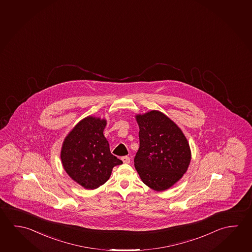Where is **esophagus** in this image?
Masks as SVG:
<instances>
[{"mask_svg":"<svg viewBox=\"0 0 252 252\" xmlns=\"http://www.w3.org/2000/svg\"><path fill=\"white\" fill-rule=\"evenodd\" d=\"M121 159H122V161H123V163H130V161H131V158H130L129 157H127V156L122 157Z\"/></svg>","mask_w":252,"mask_h":252,"instance_id":"obj_1","label":"esophagus"}]
</instances>
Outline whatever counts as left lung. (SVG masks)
Instances as JSON below:
<instances>
[{
  "label": "left lung",
  "instance_id": "obj_1",
  "mask_svg": "<svg viewBox=\"0 0 252 252\" xmlns=\"http://www.w3.org/2000/svg\"><path fill=\"white\" fill-rule=\"evenodd\" d=\"M136 120L140 148L134 158L135 169L150 189H167L188 170L189 144L177 125L160 111L137 115Z\"/></svg>",
  "mask_w": 252,
  "mask_h": 252
}]
</instances>
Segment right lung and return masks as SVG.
Masks as SVG:
<instances>
[{"instance_id": "1", "label": "right lung", "mask_w": 252, "mask_h": 252, "mask_svg": "<svg viewBox=\"0 0 252 252\" xmlns=\"http://www.w3.org/2000/svg\"><path fill=\"white\" fill-rule=\"evenodd\" d=\"M106 120L87 117L67 135L63 144V166L73 181L87 189L104 184L112 168L123 163L111 154L103 135Z\"/></svg>"}]
</instances>
